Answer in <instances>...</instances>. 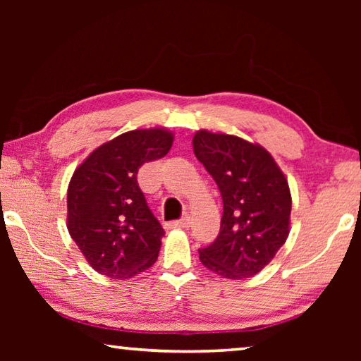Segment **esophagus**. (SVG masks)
<instances>
[{"instance_id":"esophagus-1","label":"esophagus","mask_w":361,"mask_h":361,"mask_svg":"<svg viewBox=\"0 0 361 361\" xmlns=\"http://www.w3.org/2000/svg\"><path fill=\"white\" fill-rule=\"evenodd\" d=\"M170 228H178V229H183V228H189L191 226V216L189 215H185L181 219H176V221L170 223L169 224Z\"/></svg>"}]
</instances>
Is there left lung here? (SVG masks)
<instances>
[{"instance_id": "8db88e82", "label": "left lung", "mask_w": 361, "mask_h": 361, "mask_svg": "<svg viewBox=\"0 0 361 361\" xmlns=\"http://www.w3.org/2000/svg\"><path fill=\"white\" fill-rule=\"evenodd\" d=\"M192 148L223 197L219 234L199 259L223 279L253 277L288 239V181L262 146L240 137L199 130Z\"/></svg>"}]
</instances>
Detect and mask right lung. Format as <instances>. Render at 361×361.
<instances>
[{
  "mask_svg": "<svg viewBox=\"0 0 361 361\" xmlns=\"http://www.w3.org/2000/svg\"><path fill=\"white\" fill-rule=\"evenodd\" d=\"M173 133L138 129L103 143L71 176L66 228L97 272L126 280L154 264L166 234L138 186V169L172 148Z\"/></svg>",
  "mask_w": 361,
  "mask_h": 361,
  "instance_id": "obj_1",
  "label": "right lung"
}]
</instances>
